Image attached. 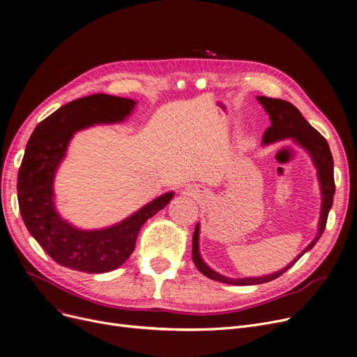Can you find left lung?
Here are the masks:
<instances>
[{"mask_svg": "<svg viewBox=\"0 0 357 357\" xmlns=\"http://www.w3.org/2000/svg\"><path fill=\"white\" fill-rule=\"evenodd\" d=\"M260 104L265 107L266 112L271 117V127L265 131L264 135V143H273L276 140H282V139H289L292 137L296 143L305 147L310 155L312 156V160L317 166L318 171V179H320L321 183V194H323V207H321V217H320V224H318V234L317 237L310 243L307 249L295 257L292 264H289L287 268L282 271L275 272L268 276H260V278H243V279H231L226 278L222 275H218L213 269H210L207 265L204 264V260L199 256L198 250V233H199V226L197 224V227L194 230L192 236V260L198 271L205 275L207 278L217 280V282L222 284H230V285H259V284H265L271 282V280L279 278L282 273H285L289 268H292L298 259L301 257L305 252L314 248L318 238L321 237L326 224H327V217L328 211L333 205V197L335 191V185H334V171H333V156L330 152V147L327 140L318 133V131L303 117L301 111H299L294 104L285 101V100H278V98H269V97H259L257 98Z\"/></svg>", "mask_w": 357, "mask_h": 357, "instance_id": "1", "label": "left lung"}]
</instances>
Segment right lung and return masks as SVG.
<instances>
[{
  "label": "right lung",
  "instance_id": "right-lung-1",
  "mask_svg": "<svg viewBox=\"0 0 357 357\" xmlns=\"http://www.w3.org/2000/svg\"><path fill=\"white\" fill-rule=\"evenodd\" d=\"M135 101L93 93L68 102L36 126L18 169L17 197L30 234L61 266L86 273H104L121 266L133 253L143 224L165 208L167 192L105 230L84 231L72 227L56 213L53 176L73 133L97 123L121 121Z\"/></svg>",
  "mask_w": 357,
  "mask_h": 357
}]
</instances>
